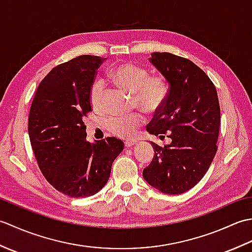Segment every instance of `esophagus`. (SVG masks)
Returning <instances> with one entry per match:
<instances>
[{"mask_svg":"<svg viewBox=\"0 0 252 252\" xmlns=\"http://www.w3.org/2000/svg\"><path fill=\"white\" fill-rule=\"evenodd\" d=\"M137 144V141H126L125 142V145H126V147H132V146H134V145H136Z\"/></svg>","mask_w":252,"mask_h":252,"instance_id":"obj_1","label":"esophagus"}]
</instances>
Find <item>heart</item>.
Masks as SVG:
<instances>
[{"instance_id":"heart-1","label":"heart","mask_w":252,"mask_h":252,"mask_svg":"<svg viewBox=\"0 0 252 252\" xmlns=\"http://www.w3.org/2000/svg\"><path fill=\"white\" fill-rule=\"evenodd\" d=\"M110 78L120 88L134 92L136 103L147 111L158 110L169 93L167 80L162 76H148L146 68L132 63H123L112 68ZM103 97L104 84L100 80H96L90 90V101L94 109L103 107ZM144 122L145 118L142 114L111 117L107 121V129L118 137L131 138Z\"/></svg>"}]
</instances>
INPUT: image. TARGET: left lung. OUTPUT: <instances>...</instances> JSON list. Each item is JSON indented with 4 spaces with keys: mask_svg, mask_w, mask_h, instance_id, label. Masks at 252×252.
Listing matches in <instances>:
<instances>
[{
    "mask_svg": "<svg viewBox=\"0 0 252 252\" xmlns=\"http://www.w3.org/2000/svg\"><path fill=\"white\" fill-rule=\"evenodd\" d=\"M170 88L167 98L147 126L154 135L172 142L161 147L151 142L155 156L143 176L163 194L190 189L206 174L215 158L220 130V104L215 84L187 58L153 53L149 60Z\"/></svg>",
    "mask_w": 252,
    "mask_h": 252,
    "instance_id": "obj_1",
    "label": "left lung"
}]
</instances>
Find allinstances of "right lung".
Instances as JSON below:
<instances>
[{
    "label": "right lung",
    "mask_w": 252,
    "mask_h": 252,
    "mask_svg": "<svg viewBox=\"0 0 252 252\" xmlns=\"http://www.w3.org/2000/svg\"><path fill=\"white\" fill-rule=\"evenodd\" d=\"M106 58L81 55L53 68L32 100L28 132L47 182L69 197H89L108 181L125 144L116 137L90 143L84 118L92 111L90 90Z\"/></svg>",
    "instance_id": "obj_1"
}]
</instances>
